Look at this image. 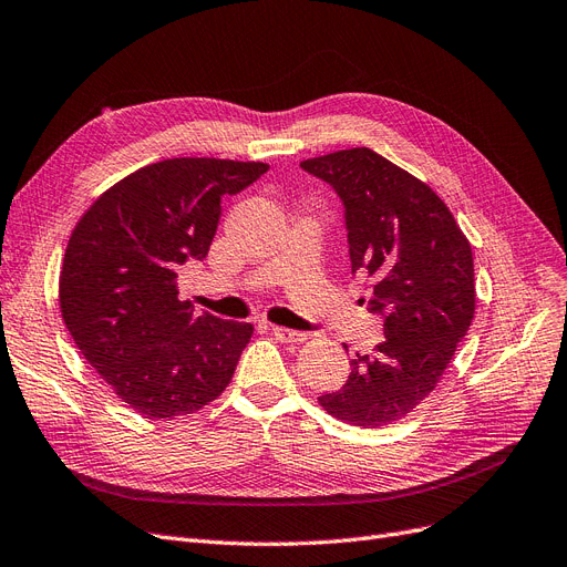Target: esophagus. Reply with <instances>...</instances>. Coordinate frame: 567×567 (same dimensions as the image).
Wrapping results in <instances>:
<instances>
[{"instance_id": "34e87169", "label": "esophagus", "mask_w": 567, "mask_h": 567, "mask_svg": "<svg viewBox=\"0 0 567 567\" xmlns=\"http://www.w3.org/2000/svg\"><path fill=\"white\" fill-rule=\"evenodd\" d=\"M270 333L276 337L280 343H301L306 341V333L297 331V329H287V327H270Z\"/></svg>"}]
</instances>
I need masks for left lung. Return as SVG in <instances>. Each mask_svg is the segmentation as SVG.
I'll return each instance as SVG.
<instances>
[{
  "label": "left lung",
  "instance_id": "obj_1",
  "mask_svg": "<svg viewBox=\"0 0 567 567\" xmlns=\"http://www.w3.org/2000/svg\"><path fill=\"white\" fill-rule=\"evenodd\" d=\"M343 203L348 255L369 272V310L385 341L354 354L341 390L320 396L327 413L381 427L411 413L436 388L474 318L472 247L427 184L367 146L301 161Z\"/></svg>",
  "mask_w": 567,
  "mask_h": 567
}]
</instances>
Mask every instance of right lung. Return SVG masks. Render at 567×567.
I'll return each mask as SVG.
<instances>
[{
	"instance_id": "obj_1",
	"label": "right lung",
	"mask_w": 567,
	"mask_h": 567,
	"mask_svg": "<svg viewBox=\"0 0 567 567\" xmlns=\"http://www.w3.org/2000/svg\"><path fill=\"white\" fill-rule=\"evenodd\" d=\"M268 171L266 163L167 158L104 192L72 230L60 270V312L86 362L144 417L203 409L234 379L251 339L179 301L177 278L203 261L221 198Z\"/></svg>"
}]
</instances>
